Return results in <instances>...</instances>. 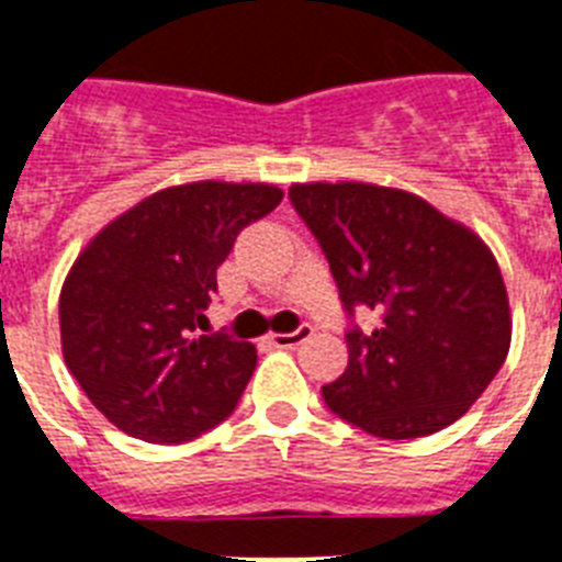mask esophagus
<instances>
[{
	"label": "esophagus",
	"instance_id": "obj_1",
	"mask_svg": "<svg viewBox=\"0 0 562 562\" xmlns=\"http://www.w3.org/2000/svg\"><path fill=\"white\" fill-rule=\"evenodd\" d=\"M308 338H312V326H308V324L297 326L294 333L268 335V341H271L273 347H280V350H294V347H300V344L308 341Z\"/></svg>",
	"mask_w": 562,
	"mask_h": 562
}]
</instances>
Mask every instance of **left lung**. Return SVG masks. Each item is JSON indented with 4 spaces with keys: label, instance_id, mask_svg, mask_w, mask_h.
I'll return each instance as SVG.
<instances>
[{
    "label": "left lung",
    "instance_id": "obj_1",
    "mask_svg": "<svg viewBox=\"0 0 562 562\" xmlns=\"http://www.w3.org/2000/svg\"><path fill=\"white\" fill-rule=\"evenodd\" d=\"M294 210L329 259L352 315L350 364L326 405L387 440L435 435L487 391L510 350V306L496 256L470 227L417 194L373 183H294Z\"/></svg>",
    "mask_w": 562,
    "mask_h": 562
}]
</instances>
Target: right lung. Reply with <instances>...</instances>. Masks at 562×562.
Instances as JSON below:
<instances>
[{
    "label": "right lung",
    "instance_id": "obj_1",
    "mask_svg": "<svg viewBox=\"0 0 562 562\" xmlns=\"http://www.w3.org/2000/svg\"><path fill=\"white\" fill-rule=\"evenodd\" d=\"M280 201L268 183L160 189L110 221L75 259L60 289L64 361L119 431L183 443L233 414L256 347L194 329L238 233Z\"/></svg>",
    "mask_w": 562,
    "mask_h": 562
}]
</instances>
